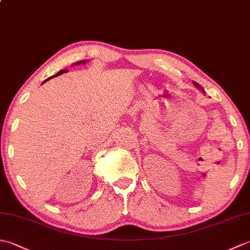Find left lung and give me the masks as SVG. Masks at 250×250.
<instances>
[{
	"label": "left lung",
	"instance_id": "obj_1",
	"mask_svg": "<svg viewBox=\"0 0 250 250\" xmlns=\"http://www.w3.org/2000/svg\"><path fill=\"white\" fill-rule=\"evenodd\" d=\"M193 84H194V87H196V88H198V89L200 90V91H201L202 93H205V90L203 89V87H202V86H201V84H199L198 83H195V82H193Z\"/></svg>",
	"mask_w": 250,
	"mask_h": 250
}]
</instances>
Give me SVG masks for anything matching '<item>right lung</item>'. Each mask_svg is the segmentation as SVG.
Returning a JSON list of instances; mask_svg holds the SVG:
<instances>
[{
    "label": "right lung",
    "mask_w": 250,
    "mask_h": 250,
    "mask_svg": "<svg viewBox=\"0 0 250 250\" xmlns=\"http://www.w3.org/2000/svg\"><path fill=\"white\" fill-rule=\"evenodd\" d=\"M88 62V60H81V61H77V62H75V63H73V65H79V64H86V63ZM67 71L66 70H61V71H59V72H58L57 74H56V75H52V76H50L49 78H47L46 79V81H44L43 82V83H46L47 81H48V79H50V78H54V77H57V76H59V75H61V74H63V73H66ZM43 83H42V84H43Z\"/></svg>",
    "instance_id": "1"
}]
</instances>
